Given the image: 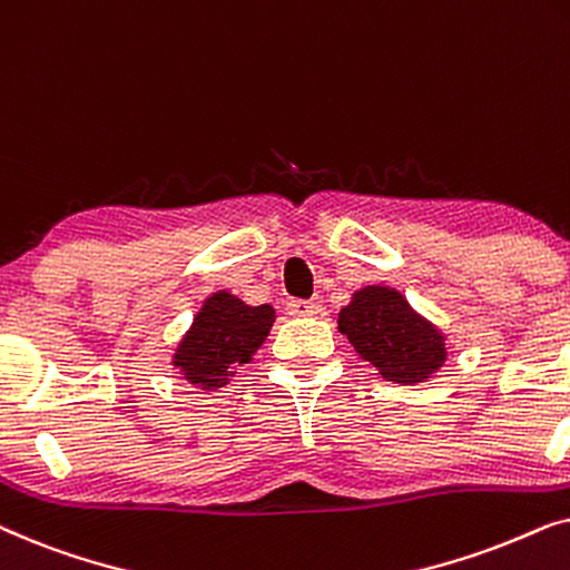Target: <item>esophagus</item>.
<instances>
[{"label": "esophagus", "instance_id": "34e87169", "mask_svg": "<svg viewBox=\"0 0 570 570\" xmlns=\"http://www.w3.org/2000/svg\"><path fill=\"white\" fill-rule=\"evenodd\" d=\"M318 311H322V306L314 301H303V298L287 301V314H293V316H316Z\"/></svg>", "mask_w": 570, "mask_h": 570}]
</instances>
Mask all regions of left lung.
<instances>
[{"mask_svg": "<svg viewBox=\"0 0 570 570\" xmlns=\"http://www.w3.org/2000/svg\"><path fill=\"white\" fill-rule=\"evenodd\" d=\"M340 332L347 334L363 361L394 384L425 381L446 361L441 332L389 287L357 291L353 303L340 311Z\"/></svg>", "mask_w": 570, "mask_h": 570, "instance_id": "8db88e82", "label": "left lung"}]
</instances>
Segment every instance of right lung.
I'll return each mask as SVG.
<instances>
[{"label": "right lung", "mask_w": 570, "mask_h": 570, "mask_svg": "<svg viewBox=\"0 0 570 570\" xmlns=\"http://www.w3.org/2000/svg\"><path fill=\"white\" fill-rule=\"evenodd\" d=\"M272 322V306H246L230 293H215L178 345L174 365L191 384L220 386L225 376H233V365L246 363L259 350Z\"/></svg>", "instance_id": "right-lung-1"}]
</instances>
